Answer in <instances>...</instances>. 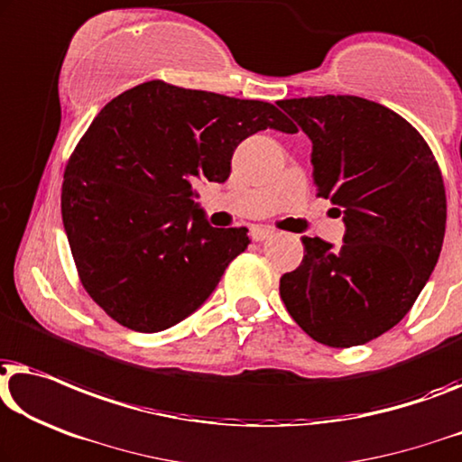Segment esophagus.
I'll use <instances>...</instances> for the list:
<instances>
[{"label":"esophagus","mask_w":462,"mask_h":462,"mask_svg":"<svg viewBox=\"0 0 462 462\" xmlns=\"http://www.w3.org/2000/svg\"><path fill=\"white\" fill-rule=\"evenodd\" d=\"M250 236L254 242H264V239H271L273 236H275V231L269 229V226H252Z\"/></svg>","instance_id":"obj_1"}]
</instances>
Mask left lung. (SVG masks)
Here are the masks:
<instances>
[{"instance_id":"obj_1","label":"left lung","mask_w":462,"mask_h":462,"mask_svg":"<svg viewBox=\"0 0 462 462\" xmlns=\"http://www.w3.org/2000/svg\"><path fill=\"white\" fill-rule=\"evenodd\" d=\"M279 108L309 135L319 196L346 223L337 250L302 237V264L281 277V300L314 342L366 344L404 319L436 269L442 172L420 133L377 102L319 96L281 99Z\"/></svg>"}]
</instances>
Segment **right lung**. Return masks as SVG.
Masks as SVG:
<instances>
[{
  "mask_svg": "<svg viewBox=\"0 0 462 462\" xmlns=\"http://www.w3.org/2000/svg\"><path fill=\"white\" fill-rule=\"evenodd\" d=\"M296 133L269 102L148 81L93 118L66 164L62 220L79 277L126 329L156 333L202 306L250 237L217 229L193 202L225 183L254 133Z\"/></svg>",
  "mask_w": 462,
  "mask_h": 462,
  "instance_id": "add662e5",
  "label": "right lung"
}]
</instances>
